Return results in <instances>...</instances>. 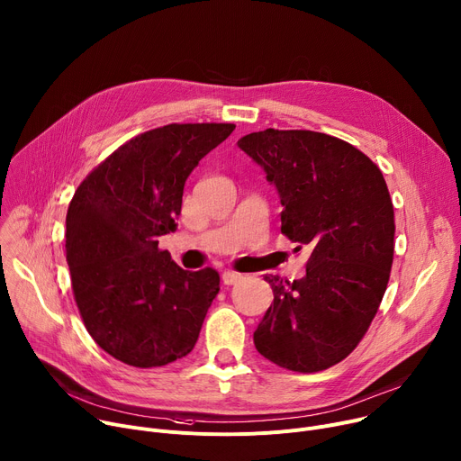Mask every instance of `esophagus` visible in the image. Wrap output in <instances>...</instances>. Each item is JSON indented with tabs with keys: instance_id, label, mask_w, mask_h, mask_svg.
Here are the masks:
<instances>
[{
	"instance_id": "obj_1",
	"label": "esophagus",
	"mask_w": 461,
	"mask_h": 461,
	"mask_svg": "<svg viewBox=\"0 0 461 461\" xmlns=\"http://www.w3.org/2000/svg\"><path fill=\"white\" fill-rule=\"evenodd\" d=\"M242 279V276L240 274H237V272H224L222 274V283L224 285H235V283H239Z\"/></svg>"
}]
</instances>
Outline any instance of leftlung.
<instances>
[{
    "instance_id": "left-lung-1",
    "label": "left lung",
    "mask_w": 461,
    "mask_h": 461,
    "mask_svg": "<svg viewBox=\"0 0 461 461\" xmlns=\"http://www.w3.org/2000/svg\"><path fill=\"white\" fill-rule=\"evenodd\" d=\"M237 145L281 196V233L307 246V274L265 276L274 303L254 332L279 367L314 373L342 362L364 339L393 263V203L386 180L351 143L312 131L252 132Z\"/></svg>"
}]
</instances>
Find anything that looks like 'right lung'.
I'll list each match as a JSON object with an SVG mask.
<instances>
[{
    "label": "right lung",
    "mask_w": 461,
    "mask_h": 461,
    "mask_svg": "<svg viewBox=\"0 0 461 461\" xmlns=\"http://www.w3.org/2000/svg\"><path fill=\"white\" fill-rule=\"evenodd\" d=\"M233 122H173L113 150L80 182L66 215V261L95 344L134 367L189 355L219 294V272L180 268L158 237L176 231L184 185Z\"/></svg>",
    "instance_id": "right-lung-1"
}]
</instances>
